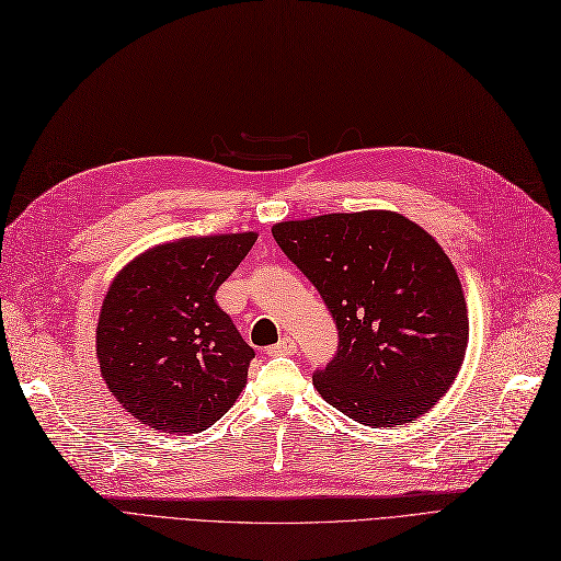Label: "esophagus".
Wrapping results in <instances>:
<instances>
[{"instance_id": "34e87169", "label": "esophagus", "mask_w": 561, "mask_h": 561, "mask_svg": "<svg viewBox=\"0 0 561 561\" xmlns=\"http://www.w3.org/2000/svg\"><path fill=\"white\" fill-rule=\"evenodd\" d=\"M266 353H268V355H295V353H297V344H295L293 336H283L278 344L268 346Z\"/></svg>"}]
</instances>
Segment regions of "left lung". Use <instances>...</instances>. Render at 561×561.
Listing matches in <instances>:
<instances>
[{
  "label": "left lung",
  "instance_id": "left-lung-1",
  "mask_svg": "<svg viewBox=\"0 0 561 561\" xmlns=\"http://www.w3.org/2000/svg\"><path fill=\"white\" fill-rule=\"evenodd\" d=\"M271 233L336 322V355L313 371L322 400L377 428L426 414L468 346L461 280L433 236L390 210L293 219Z\"/></svg>",
  "mask_w": 561,
  "mask_h": 561
}]
</instances>
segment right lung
<instances>
[{"label":"right lung","mask_w":561,"mask_h":561,"mask_svg":"<svg viewBox=\"0 0 561 561\" xmlns=\"http://www.w3.org/2000/svg\"><path fill=\"white\" fill-rule=\"evenodd\" d=\"M257 233L180 239L142 252L118 271L95 330L110 393L161 433L210 428L239 398L254 358L215 293Z\"/></svg>","instance_id":"1"}]
</instances>
